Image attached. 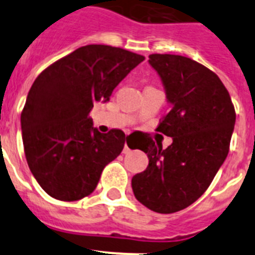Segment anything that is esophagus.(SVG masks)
<instances>
[{"instance_id":"obj_1","label":"esophagus","mask_w":255,"mask_h":255,"mask_svg":"<svg viewBox=\"0 0 255 255\" xmlns=\"http://www.w3.org/2000/svg\"><path fill=\"white\" fill-rule=\"evenodd\" d=\"M129 152H130V148L128 147V144L125 143V147H124V153H125V154H126V153H129Z\"/></svg>"}]
</instances>
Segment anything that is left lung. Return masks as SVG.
<instances>
[{"label":"left lung","instance_id":"1","mask_svg":"<svg viewBox=\"0 0 255 255\" xmlns=\"http://www.w3.org/2000/svg\"><path fill=\"white\" fill-rule=\"evenodd\" d=\"M161 76L171 110L157 131L172 138L162 148L152 138L143 147L149 163L131 180L135 198L157 213H175L193 204L211 185L226 159L235 108L224 83L212 70L179 55L149 56Z\"/></svg>","mask_w":255,"mask_h":255}]
</instances>
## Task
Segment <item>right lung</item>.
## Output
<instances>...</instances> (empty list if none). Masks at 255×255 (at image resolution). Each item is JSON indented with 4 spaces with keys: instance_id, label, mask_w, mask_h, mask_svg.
Here are the masks:
<instances>
[{
    "instance_id": "obj_1",
    "label": "right lung",
    "mask_w": 255,
    "mask_h": 255,
    "mask_svg": "<svg viewBox=\"0 0 255 255\" xmlns=\"http://www.w3.org/2000/svg\"><path fill=\"white\" fill-rule=\"evenodd\" d=\"M143 60L119 47L88 44L34 80L21 112L22 143L33 176L52 198L74 202L92 194L103 168L121 153L123 130L101 134L89 112Z\"/></svg>"
}]
</instances>
